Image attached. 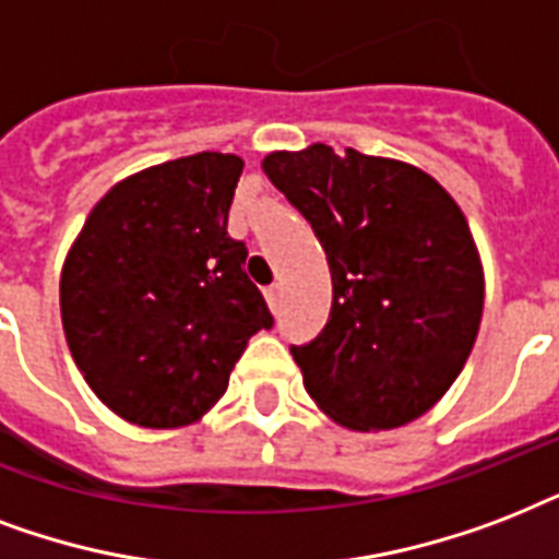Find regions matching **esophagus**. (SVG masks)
<instances>
[{
  "instance_id": "esophagus-1",
  "label": "esophagus",
  "mask_w": 559,
  "mask_h": 559,
  "mask_svg": "<svg viewBox=\"0 0 559 559\" xmlns=\"http://www.w3.org/2000/svg\"><path fill=\"white\" fill-rule=\"evenodd\" d=\"M265 300H267V306H271V309L276 311V300H280V285H267L265 288Z\"/></svg>"
}]
</instances>
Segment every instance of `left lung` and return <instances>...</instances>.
Wrapping results in <instances>:
<instances>
[{
  "instance_id": "1",
  "label": "left lung",
  "mask_w": 559,
  "mask_h": 559,
  "mask_svg": "<svg viewBox=\"0 0 559 559\" xmlns=\"http://www.w3.org/2000/svg\"><path fill=\"white\" fill-rule=\"evenodd\" d=\"M326 250L332 311L292 347L329 419L384 431L423 417L478 338L484 267L466 215L423 168L314 142L262 159Z\"/></svg>"
}]
</instances>
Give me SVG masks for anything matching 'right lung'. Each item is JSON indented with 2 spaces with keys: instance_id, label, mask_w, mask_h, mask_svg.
<instances>
[{
  "instance_id": "obj_1",
  "label": "right lung",
  "mask_w": 559,
  "mask_h": 559,
  "mask_svg": "<svg viewBox=\"0 0 559 559\" xmlns=\"http://www.w3.org/2000/svg\"><path fill=\"white\" fill-rule=\"evenodd\" d=\"M245 163L201 151L124 177L60 271L69 353L93 393L142 428H180L224 396L250 335L274 323L227 236Z\"/></svg>"
}]
</instances>
